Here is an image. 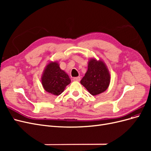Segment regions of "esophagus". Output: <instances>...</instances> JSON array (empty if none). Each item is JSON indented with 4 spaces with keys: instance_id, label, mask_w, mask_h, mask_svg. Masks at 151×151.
Wrapping results in <instances>:
<instances>
[{
    "instance_id": "esophagus-1",
    "label": "esophagus",
    "mask_w": 151,
    "mask_h": 151,
    "mask_svg": "<svg viewBox=\"0 0 151 151\" xmlns=\"http://www.w3.org/2000/svg\"><path fill=\"white\" fill-rule=\"evenodd\" d=\"M80 80H81L80 77H74V78H73V81H80Z\"/></svg>"
}]
</instances>
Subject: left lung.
Wrapping results in <instances>:
<instances>
[{
	"mask_svg": "<svg viewBox=\"0 0 151 151\" xmlns=\"http://www.w3.org/2000/svg\"><path fill=\"white\" fill-rule=\"evenodd\" d=\"M88 67V70L81 81V84L93 96L104 92L108 88L111 79L105 63L93 58L89 59Z\"/></svg>",
	"mask_w": 151,
	"mask_h": 151,
	"instance_id": "left-lung-1",
	"label": "left lung"
}]
</instances>
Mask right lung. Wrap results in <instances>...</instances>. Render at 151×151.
Here are the masks:
<instances>
[{"label": "right lung", "mask_w": 151, "mask_h": 151, "mask_svg": "<svg viewBox=\"0 0 151 151\" xmlns=\"http://www.w3.org/2000/svg\"><path fill=\"white\" fill-rule=\"evenodd\" d=\"M70 82L69 77L61 69L57 62H50L45 67L42 76V84L47 92L58 96Z\"/></svg>", "instance_id": "right-lung-1"}]
</instances>
